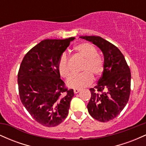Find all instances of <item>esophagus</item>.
<instances>
[{
    "instance_id": "1",
    "label": "esophagus",
    "mask_w": 146,
    "mask_h": 146,
    "mask_svg": "<svg viewBox=\"0 0 146 146\" xmlns=\"http://www.w3.org/2000/svg\"><path fill=\"white\" fill-rule=\"evenodd\" d=\"M73 91H74V93H75V94H76V93H78L80 91V89H74V90H73Z\"/></svg>"
}]
</instances>
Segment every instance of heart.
Segmentation results:
<instances>
[{"label":"heart","instance_id":"heart-1","mask_svg":"<svg viewBox=\"0 0 146 146\" xmlns=\"http://www.w3.org/2000/svg\"><path fill=\"white\" fill-rule=\"evenodd\" d=\"M75 51L83 58L84 62L82 71L84 73L73 75L67 80V86L72 88H82L89 86L93 82L92 75L98 77L103 71V62L97 56L96 48L89 43H81L75 46ZM58 68L60 74L63 78H67L71 74L68 64V57L66 53L60 56L58 62Z\"/></svg>","mask_w":146,"mask_h":146}]
</instances>
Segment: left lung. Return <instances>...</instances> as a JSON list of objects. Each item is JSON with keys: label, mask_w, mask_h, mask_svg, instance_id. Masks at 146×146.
I'll use <instances>...</instances> for the list:
<instances>
[{"label": "left lung", "mask_w": 146, "mask_h": 146, "mask_svg": "<svg viewBox=\"0 0 146 146\" xmlns=\"http://www.w3.org/2000/svg\"><path fill=\"white\" fill-rule=\"evenodd\" d=\"M100 48L104 55L102 76L94 88L87 108L90 116L106 122L118 116L128 103L131 73L124 56L117 46L100 36H80Z\"/></svg>", "instance_id": "1"}]
</instances>
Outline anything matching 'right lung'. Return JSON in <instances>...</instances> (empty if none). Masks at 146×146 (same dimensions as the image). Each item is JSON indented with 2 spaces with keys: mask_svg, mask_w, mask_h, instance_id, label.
<instances>
[{
  "mask_svg": "<svg viewBox=\"0 0 146 146\" xmlns=\"http://www.w3.org/2000/svg\"><path fill=\"white\" fill-rule=\"evenodd\" d=\"M74 39L41 41L27 53L20 66V98L31 117L44 126L59 125L68 114L74 92L60 79L58 62Z\"/></svg>",
  "mask_w": 146,
  "mask_h": 146,
  "instance_id": "obj_1",
  "label": "right lung"
}]
</instances>
